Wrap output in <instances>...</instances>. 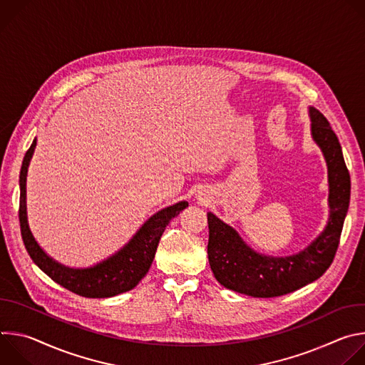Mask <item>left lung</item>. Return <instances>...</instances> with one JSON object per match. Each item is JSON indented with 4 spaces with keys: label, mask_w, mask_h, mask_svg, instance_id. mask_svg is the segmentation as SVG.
<instances>
[{
    "label": "left lung",
    "mask_w": 365,
    "mask_h": 365,
    "mask_svg": "<svg viewBox=\"0 0 365 365\" xmlns=\"http://www.w3.org/2000/svg\"><path fill=\"white\" fill-rule=\"evenodd\" d=\"M312 137L328 165L329 220L324 232L297 254L270 257L250 248L238 232L207 212L210 241L207 258L215 279L227 289L252 297H276L294 292L319 279L334 262L349 206L351 179L342 148L328 120L309 110Z\"/></svg>",
    "instance_id": "left-lung-1"
}]
</instances>
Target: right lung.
Listing matches in <instances>:
<instances>
[{"label": "right lung", "instance_id": "right-lung-1", "mask_svg": "<svg viewBox=\"0 0 365 365\" xmlns=\"http://www.w3.org/2000/svg\"><path fill=\"white\" fill-rule=\"evenodd\" d=\"M36 138L27 150L21 172H20V228L23 242L34 264L44 272L51 280L65 289L83 296V297H111L120 293L134 289L138 282L147 274L153 258L158 250L162 234L165 232L169 222L180 214L187 206V202L182 200L165 210L154 214L137 234L125 244L118 252L110 258L103 259L93 267L88 269H71L59 264L53 258L48 257L34 240L29 222H27V206H26V180L27 169L34 153Z\"/></svg>", "mask_w": 365, "mask_h": 365}]
</instances>
